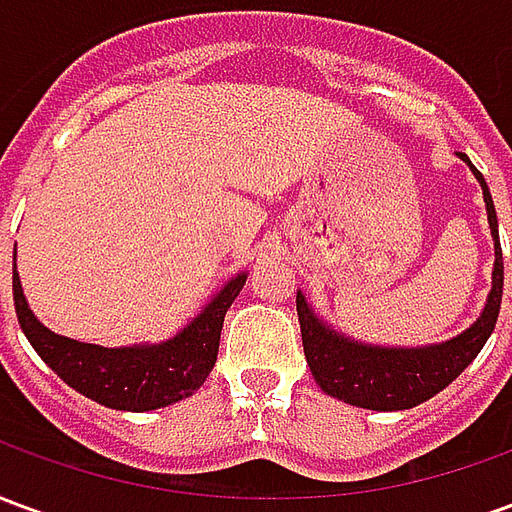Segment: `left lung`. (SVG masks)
<instances>
[{
	"label": "left lung",
	"instance_id": "left-lung-1",
	"mask_svg": "<svg viewBox=\"0 0 512 512\" xmlns=\"http://www.w3.org/2000/svg\"><path fill=\"white\" fill-rule=\"evenodd\" d=\"M461 158L474 169L477 180L483 183L485 211H488V222H491V233H494L496 241L494 288H491L483 315L477 318L472 329H466L463 334L441 345H430V348H370V345L351 343L348 337H340L332 329H326L299 293L296 310H299L304 356H307L312 376L326 395L345 400L351 406L373 408V411L414 408L433 395H439L444 386H450L455 378L461 376L463 370L472 365L474 356L483 351L485 340L494 332L499 307H502V282H505L494 200H491V191L485 186L480 169L474 167L463 153Z\"/></svg>",
	"mask_w": 512,
	"mask_h": 512
}]
</instances>
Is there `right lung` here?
Returning <instances> with one entry per match:
<instances>
[{
	"label": "right lung",
	"instance_id": "right-lung-1",
	"mask_svg": "<svg viewBox=\"0 0 512 512\" xmlns=\"http://www.w3.org/2000/svg\"><path fill=\"white\" fill-rule=\"evenodd\" d=\"M246 274L230 279L219 296L167 343L139 348H101L49 332L32 315L13 271V301L21 329L46 365L68 386L95 403L120 411H150L178 403L200 389L216 365L224 312L244 288Z\"/></svg>",
	"mask_w": 512,
	"mask_h": 512
}]
</instances>
